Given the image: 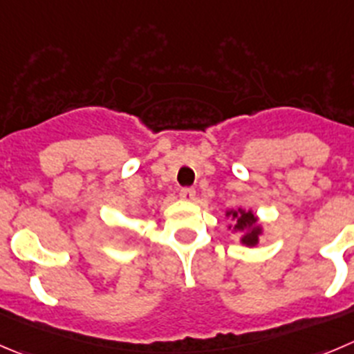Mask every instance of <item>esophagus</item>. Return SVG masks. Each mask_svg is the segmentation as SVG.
<instances>
[{
	"instance_id": "1",
	"label": "esophagus",
	"mask_w": 354,
	"mask_h": 354,
	"mask_svg": "<svg viewBox=\"0 0 354 354\" xmlns=\"http://www.w3.org/2000/svg\"><path fill=\"white\" fill-rule=\"evenodd\" d=\"M179 196L186 201H193L194 196H196V191H194V187H183L179 191Z\"/></svg>"
}]
</instances>
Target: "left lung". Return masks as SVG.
Listing matches in <instances>:
<instances>
[{
	"mask_svg": "<svg viewBox=\"0 0 354 354\" xmlns=\"http://www.w3.org/2000/svg\"><path fill=\"white\" fill-rule=\"evenodd\" d=\"M227 215H233V218H236V224H234V230L240 231V233H245L241 241L248 247H254L259 241V234H261V227L255 225V221L257 218L254 217L252 212H243V210H233L227 212Z\"/></svg>",
	"mask_w": 354,
	"mask_h": 354,
	"instance_id": "8db88e82",
	"label": "left lung"
}]
</instances>
